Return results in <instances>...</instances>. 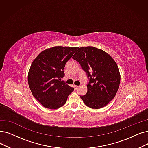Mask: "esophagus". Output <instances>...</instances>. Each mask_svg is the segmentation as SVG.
Here are the masks:
<instances>
[{
    "label": "esophagus",
    "instance_id": "esophagus-1",
    "mask_svg": "<svg viewBox=\"0 0 148 148\" xmlns=\"http://www.w3.org/2000/svg\"><path fill=\"white\" fill-rule=\"evenodd\" d=\"M74 87H75V88L76 90H77L78 88H79V86H74Z\"/></svg>",
    "mask_w": 148,
    "mask_h": 148
}]
</instances>
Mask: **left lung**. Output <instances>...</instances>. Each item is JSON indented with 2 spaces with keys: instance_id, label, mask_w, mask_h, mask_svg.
Instances as JSON below:
<instances>
[{
  "instance_id": "left-lung-1",
  "label": "left lung",
  "mask_w": 148,
  "mask_h": 148,
  "mask_svg": "<svg viewBox=\"0 0 148 148\" xmlns=\"http://www.w3.org/2000/svg\"><path fill=\"white\" fill-rule=\"evenodd\" d=\"M77 61L90 78L87 92L80 96L92 109H100L114 99L120 83L117 64L108 53L96 47H78L72 57Z\"/></svg>"
}]
</instances>
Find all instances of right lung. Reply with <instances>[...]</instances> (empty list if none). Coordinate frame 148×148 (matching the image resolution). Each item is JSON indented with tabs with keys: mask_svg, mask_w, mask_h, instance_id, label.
Here are the masks:
<instances>
[{
	"mask_svg": "<svg viewBox=\"0 0 148 148\" xmlns=\"http://www.w3.org/2000/svg\"><path fill=\"white\" fill-rule=\"evenodd\" d=\"M78 47L56 46L40 52L32 63L28 82L33 97L44 108H60L74 88L61 81L64 68Z\"/></svg>",
	"mask_w": 148,
	"mask_h": 148,
	"instance_id": "obj_1",
	"label": "right lung"
}]
</instances>
